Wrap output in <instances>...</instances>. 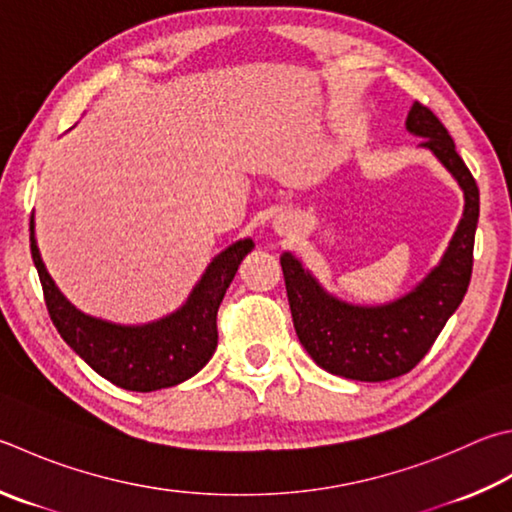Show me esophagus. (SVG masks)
<instances>
[{
	"label": "esophagus",
	"mask_w": 512,
	"mask_h": 512,
	"mask_svg": "<svg viewBox=\"0 0 512 512\" xmlns=\"http://www.w3.org/2000/svg\"><path fill=\"white\" fill-rule=\"evenodd\" d=\"M275 228L282 232V230H284V221H282V219H277V221H275Z\"/></svg>",
	"instance_id": "obj_1"
}]
</instances>
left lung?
I'll return each mask as SVG.
<instances>
[{"label": "left lung", "instance_id": "1", "mask_svg": "<svg viewBox=\"0 0 512 512\" xmlns=\"http://www.w3.org/2000/svg\"><path fill=\"white\" fill-rule=\"evenodd\" d=\"M407 129L423 136L466 194V210L441 264L412 293L385 306H351L327 295L293 255L280 257L297 338L329 374L380 383L412 371L459 309L472 277L479 188L448 129L430 107L414 102Z\"/></svg>", "mask_w": 512, "mask_h": 512}]
</instances>
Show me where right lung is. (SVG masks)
<instances>
[{
	"label": "right lung",
	"mask_w": 512,
	"mask_h": 512,
	"mask_svg": "<svg viewBox=\"0 0 512 512\" xmlns=\"http://www.w3.org/2000/svg\"><path fill=\"white\" fill-rule=\"evenodd\" d=\"M250 250L253 241L241 239L212 259L188 302L176 313L145 327H118L89 318L64 300L42 264L31 219V257L55 329L91 369L129 392H154L179 385L212 358L219 340V304Z\"/></svg>",
	"instance_id": "right-lung-1"
}]
</instances>
